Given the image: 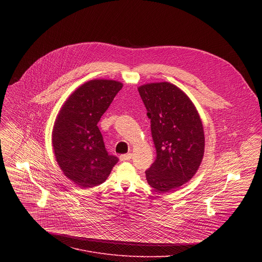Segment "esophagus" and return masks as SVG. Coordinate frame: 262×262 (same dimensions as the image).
<instances>
[{"label": "esophagus", "mask_w": 262, "mask_h": 262, "mask_svg": "<svg viewBox=\"0 0 262 262\" xmlns=\"http://www.w3.org/2000/svg\"><path fill=\"white\" fill-rule=\"evenodd\" d=\"M130 159H132V154H126V155H122V156H120V161H121V162L129 161Z\"/></svg>", "instance_id": "esophagus-1"}]
</instances>
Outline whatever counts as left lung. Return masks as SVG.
I'll return each mask as SVG.
<instances>
[{"label":"left lung","instance_id":"obj_1","mask_svg":"<svg viewBox=\"0 0 262 262\" xmlns=\"http://www.w3.org/2000/svg\"><path fill=\"white\" fill-rule=\"evenodd\" d=\"M151 122L157 160L146 173L147 182L169 193L192 179L204 156L205 137L198 111L180 88L149 83L138 88Z\"/></svg>","mask_w":262,"mask_h":262}]
</instances>
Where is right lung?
I'll use <instances>...</instances> for the list:
<instances>
[{
	"label": "right lung",
	"instance_id": "add662e5",
	"mask_svg": "<svg viewBox=\"0 0 262 262\" xmlns=\"http://www.w3.org/2000/svg\"><path fill=\"white\" fill-rule=\"evenodd\" d=\"M122 87L114 80L88 81L68 96L57 115L52 132L56 161L83 189L104 182L118 162L106 152L97 123Z\"/></svg>",
	"mask_w": 262,
	"mask_h": 262
}]
</instances>
